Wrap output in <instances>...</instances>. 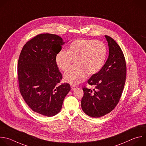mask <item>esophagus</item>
<instances>
[{"instance_id": "obj_1", "label": "esophagus", "mask_w": 146, "mask_h": 146, "mask_svg": "<svg viewBox=\"0 0 146 146\" xmlns=\"http://www.w3.org/2000/svg\"><path fill=\"white\" fill-rule=\"evenodd\" d=\"M71 90H74L76 88H78V87L75 85H71Z\"/></svg>"}]
</instances>
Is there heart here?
Segmentation results:
<instances>
[{"instance_id":"obj_1","label":"heart","mask_w":146,"mask_h":146,"mask_svg":"<svg viewBox=\"0 0 146 146\" xmlns=\"http://www.w3.org/2000/svg\"><path fill=\"white\" fill-rule=\"evenodd\" d=\"M105 45L99 41L78 39L72 41L67 50H62L56 56V64L59 70H67L74 61L76 66L64 75L65 82L78 84L87 78V73L94 75L103 67L106 58Z\"/></svg>"}]
</instances>
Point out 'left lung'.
<instances>
[{
  "instance_id": "1",
  "label": "left lung",
  "mask_w": 146,
  "mask_h": 146,
  "mask_svg": "<svg viewBox=\"0 0 146 146\" xmlns=\"http://www.w3.org/2000/svg\"><path fill=\"white\" fill-rule=\"evenodd\" d=\"M109 46V56L102 69L87 81L96 90L83 87L81 101L83 111L92 117H100L112 111L121 97L127 75L123 52L112 38L105 36Z\"/></svg>"
}]
</instances>
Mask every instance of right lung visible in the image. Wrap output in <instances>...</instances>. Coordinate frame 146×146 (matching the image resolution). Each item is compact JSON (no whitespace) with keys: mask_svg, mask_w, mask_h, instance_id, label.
<instances>
[{"mask_svg":"<svg viewBox=\"0 0 146 146\" xmlns=\"http://www.w3.org/2000/svg\"><path fill=\"white\" fill-rule=\"evenodd\" d=\"M64 43L56 35H38L25 44L19 57L20 93L32 110L48 117L60 111L71 90L68 83L59 84L62 75L55 62Z\"/></svg>","mask_w":146,"mask_h":146,"instance_id":"obj_1","label":"right lung"}]
</instances>
